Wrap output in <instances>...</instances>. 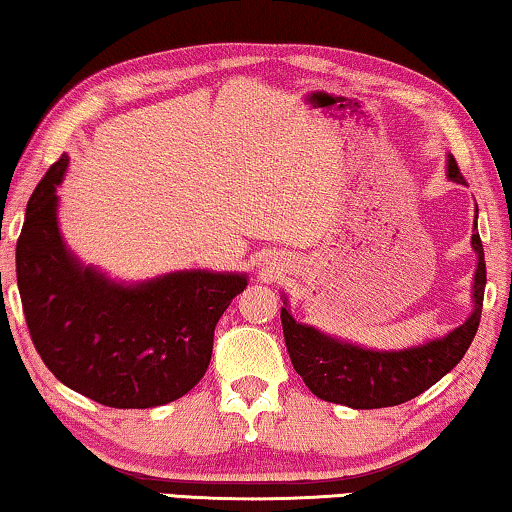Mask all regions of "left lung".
Segmentation results:
<instances>
[{
	"mask_svg": "<svg viewBox=\"0 0 512 512\" xmlns=\"http://www.w3.org/2000/svg\"><path fill=\"white\" fill-rule=\"evenodd\" d=\"M448 179L464 183L460 167L451 154H448ZM471 248L478 255L474 310L467 322L444 338L430 340L418 347L398 349V352H375V349L331 338V335L317 331L315 326L296 322L289 315L285 301V308L280 310L282 333H285V345L294 370L303 377L305 386L319 400L347 404L352 409H379L414 400L416 395H421L448 375L467 354L478 331L480 312H483L485 253L478 232L471 234Z\"/></svg>",
	"mask_w": 512,
	"mask_h": 512,
	"instance_id": "1",
	"label": "left lung"
}]
</instances>
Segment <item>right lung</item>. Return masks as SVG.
Segmentation results:
<instances>
[{
  "label": "right lung",
  "mask_w": 512,
  "mask_h": 512,
  "mask_svg": "<svg viewBox=\"0 0 512 512\" xmlns=\"http://www.w3.org/2000/svg\"><path fill=\"white\" fill-rule=\"evenodd\" d=\"M68 156L27 202L15 273L36 352L61 384L114 409L179 400L209 368L213 331L246 273L174 271L124 285L80 264L61 239L57 186Z\"/></svg>",
  "instance_id": "obj_1"
}]
</instances>
